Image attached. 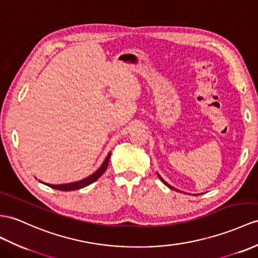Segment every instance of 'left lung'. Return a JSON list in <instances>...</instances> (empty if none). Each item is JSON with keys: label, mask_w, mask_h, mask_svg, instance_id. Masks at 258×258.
Returning a JSON list of instances; mask_svg holds the SVG:
<instances>
[{"label": "left lung", "mask_w": 258, "mask_h": 258, "mask_svg": "<svg viewBox=\"0 0 258 258\" xmlns=\"http://www.w3.org/2000/svg\"><path fill=\"white\" fill-rule=\"evenodd\" d=\"M158 176H159V178H160V179H161V180L163 181V183H164V184H165V185H166L167 187H169V188H171V189H173V190H176V191H179V190H177V189H176V188H174V187H172L171 185H168V184L166 183V181H165L164 179H163V178H162V177L160 176V175H159V174H158Z\"/></svg>", "instance_id": "left-lung-1"}]
</instances>
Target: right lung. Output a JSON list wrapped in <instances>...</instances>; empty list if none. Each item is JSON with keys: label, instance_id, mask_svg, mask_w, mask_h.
<instances>
[{"label": "right lung", "instance_id": "add662e5", "mask_svg": "<svg viewBox=\"0 0 258 258\" xmlns=\"http://www.w3.org/2000/svg\"><path fill=\"white\" fill-rule=\"evenodd\" d=\"M110 159V153H108V155L106 156V159L104 161V163L102 164L97 171L95 173H93L92 175H90L89 177H86L82 180L79 181H74V183H70V184H62V185H50V184H46L47 186L53 188V189H58V190H63V191H70V190H77V189H81V188L89 186L90 184L94 183V181L97 180L100 176H102L103 173L107 169L108 166V162Z\"/></svg>", "mask_w": 258, "mask_h": 258}]
</instances>
